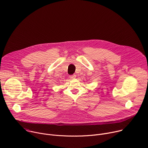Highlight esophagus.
Returning a JSON list of instances; mask_svg holds the SVG:
<instances>
[{"label":"esophagus","mask_w":148,"mask_h":148,"mask_svg":"<svg viewBox=\"0 0 148 148\" xmlns=\"http://www.w3.org/2000/svg\"><path fill=\"white\" fill-rule=\"evenodd\" d=\"M75 77H76V75H75V74L70 75V78L71 79H75Z\"/></svg>","instance_id":"obj_1"}]
</instances>
